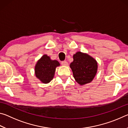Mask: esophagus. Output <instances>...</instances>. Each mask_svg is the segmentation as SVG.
Masks as SVG:
<instances>
[{
  "label": "esophagus",
  "instance_id": "1",
  "mask_svg": "<svg viewBox=\"0 0 128 128\" xmlns=\"http://www.w3.org/2000/svg\"><path fill=\"white\" fill-rule=\"evenodd\" d=\"M62 65L63 66H68V62L66 61H63L62 62Z\"/></svg>",
  "mask_w": 128,
  "mask_h": 128
}]
</instances>
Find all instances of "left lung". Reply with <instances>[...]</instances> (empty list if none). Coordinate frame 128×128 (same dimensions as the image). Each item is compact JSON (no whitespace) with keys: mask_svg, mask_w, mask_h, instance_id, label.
I'll return each instance as SVG.
<instances>
[{"mask_svg":"<svg viewBox=\"0 0 128 128\" xmlns=\"http://www.w3.org/2000/svg\"><path fill=\"white\" fill-rule=\"evenodd\" d=\"M73 58V61L70 64V68L76 81L81 85L92 82L98 69L96 60L88 54L80 51L74 54Z\"/></svg>","mask_w":128,"mask_h":128,"instance_id":"8db88e82","label":"left lung"}]
</instances>
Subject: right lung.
Returning a JSON list of instances; mask_svg holds the SVG:
<instances>
[{
    "mask_svg": "<svg viewBox=\"0 0 128 128\" xmlns=\"http://www.w3.org/2000/svg\"><path fill=\"white\" fill-rule=\"evenodd\" d=\"M59 66L57 60H51L47 55H43L35 66L36 76L43 83L48 84L53 79L56 68Z\"/></svg>",
    "mask_w": 128,
    "mask_h": 128,
    "instance_id": "right-lung-1",
    "label": "right lung"
}]
</instances>
